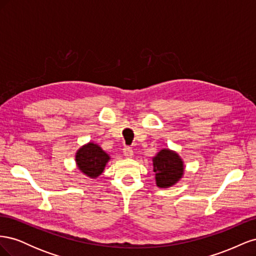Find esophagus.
<instances>
[{"label": "esophagus", "instance_id": "34e87169", "mask_svg": "<svg viewBox=\"0 0 256 256\" xmlns=\"http://www.w3.org/2000/svg\"><path fill=\"white\" fill-rule=\"evenodd\" d=\"M122 152H124V156H125L126 158H132V156H134L132 148H131V147H128V146L124 147Z\"/></svg>", "mask_w": 256, "mask_h": 256}]
</instances>
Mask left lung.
Segmentation results:
<instances>
[{"label":"left lung","instance_id":"1","mask_svg":"<svg viewBox=\"0 0 256 256\" xmlns=\"http://www.w3.org/2000/svg\"><path fill=\"white\" fill-rule=\"evenodd\" d=\"M156 184L159 188H170L184 175V161L180 154L168 148L161 150L152 158Z\"/></svg>","mask_w":256,"mask_h":256}]
</instances>
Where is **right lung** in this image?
<instances>
[{
    "label": "right lung",
    "instance_id": "obj_1",
    "mask_svg": "<svg viewBox=\"0 0 256 256\" xmlns=\"http://www.w3.org/2000/svg\"><path fill=\"white\" fill-rule=\"evenodd\" d=\"M110 156L95 143L83 145L76 154V164L80 171L90 178H97L104 172Z\"/></svg>",
    "mask_w": 256,
    "mask_h": 256
}]
</instances>
